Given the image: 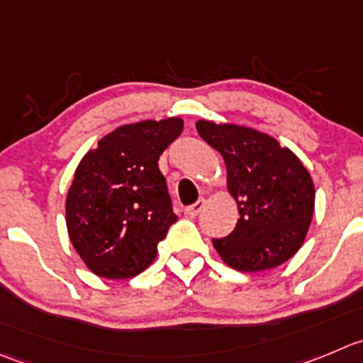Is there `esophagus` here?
<instances>
[{"label": "esophagus", "mask_w": 363, "mask_h": 363, "mask_svg": "<svg viewBox=\"0 0 363 363\" xmlns=\"http://www.w3.org/2000/svg\"><path fill=\"white\" fill-rule=\"evenodd\" d=\"M203 206H205V199H199V201H196L194 205H189L187 208H185V213H187L189 217H196L199 212H201Z\"/></svg>", "instance_id": "esophagus-1"}]
</instances>
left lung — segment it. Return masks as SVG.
I'll use <instances>...</instances> for the list:
<instances>
[{
  "mask_svg": "<svg viewBox=\"0 0 363 363\" xmlns=\"http://www.w3.org/2000/svg\"><path fill=\"white\" fill-rule=\"evenodd\" d=\"M198 133L223 155L228 191L239 205L235 230L213 247L230 267L265 271L294 257L313 213L312 178L299 158L265 133L198 121Z\"/></svg>",
  "mask_w": 363,
  "mask_h": 363,
  "instance_id": "left-lung-1",
  "label": "left lung"
}]
</instances>
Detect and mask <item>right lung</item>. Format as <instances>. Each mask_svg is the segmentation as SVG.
<instances>
[{"label": "right lung", "mask_w": 363, "mask_h": 363, "mask_svg": "<svg viewBox=\"0 0 363 363\" xmlns=\"http://www.w3.org/2000/svg\"><path fill=\"white\" fill-rule=\"evenodd\" d=\"M182 128L178 117L121 126L76 169L65 203L67 230L94 274L132 278L157 257L158 242L178 220L158 158Z\"/></svg>", "instance_id": "add662e5"}]
</instances>
